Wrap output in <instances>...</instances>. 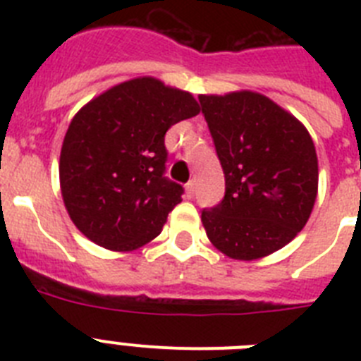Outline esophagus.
I'll list each match as a JSON object with an SVG mask.
<instances>
[{"mask_svg": "<svg viewBox=\"0 0 361 361\" xmlns=\"http://www.w3.org/2000/svg\"><path fill=\"white\" fill-rule=\"evenodd\" d=\"M193 193H195V180H190V183L186 184V197H188V199H191V197H193Z\"/></svg>", "mask_w": 361, "mask_h": 361, "instance_id": "obj_1", "label": "esophagus"}]
</instances>
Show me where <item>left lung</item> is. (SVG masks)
<instances>
[{
    "label": "left lung",
    "mask_w": 361,
    "mask_h": 361,
    "mask_svg": "<svg viewBox=\"0 0 361 361\" xmlns=\"http://www.w3.org/2000/svg\"><path fill=\"white\" fill-rule=\"evenodd\" d=\"M199 101L226 178L224 199L202 209L206 235L235 260L275 253L302 231L317 200L311 135L257 92L200 95Z\"/></svg>",
    "instance_id": "obj_1"
}]
</instances>
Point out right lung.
I'll return each instance as SVG.
<instances>
[{
    "instance_id": "obj_1",
    "label": "right lung",
    "mask_w": 361,
    "mask_h": 361,
    "mask_svg": "<svg viewBox=\"0 0 361 361\" xmlns=\"http://www.w3.org/2000/svg\"><path fill=\"white\" fill-rule=\"evenodd\" d=\"M199 111L190 92L137 78L73 116L59 180L66 212L86 238L111 251H132L157 237L184 193L164 175V135Z\"/></svg>"
}]
</instances>
